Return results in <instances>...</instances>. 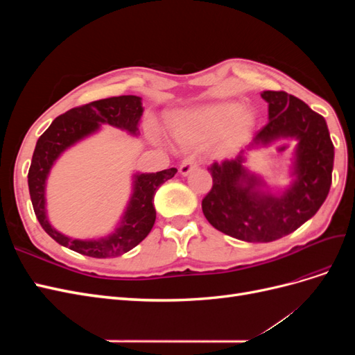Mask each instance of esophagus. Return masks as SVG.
I'll use <instances>...</instances> for the list:
<instances>
[{
    "label": "esophagus",
    "instance_id": "obj_1",
    "mask_svg": "<svg viewBox=\"0 0 355 355\" xmlns=\"http://www.w3.org/2000/svg\"><path fill=\"white\" fill-rule=\"evenodd\" d=\"M198 167V161L196 159V158H187V159H184L182 161V164H180V167H179V173L182 175V176H188L192 170L194 168H197Z\"/></svg>",
    "mask_w": 355,
    "mask_h": 355
}]
</instances>
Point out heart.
Instances as JSON below:
<instances>
[{"mask_svg": "<svg viewBox=\"0 0 355 355\" xmlns=\"http://www.w3.org/2000/svg\"><path fill=\"white\" fill-rule=\"evenodd\" d=\"M256 121L252 110L232 102H214L180 112L173 128L180 142L200 145L214 139L219 151L240 145Z\"/></svg>", "mask_w": 355, "mask_h": 355, "instance_id": "1", "label": "heart"}]
</instances>
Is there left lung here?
<instances>
[{"mask_svg": "<svg viewBox=\"0 0 355 355\" xmlns=\"http://www.w3.org/2000/svg\"><path fill=\"white\" fill-rule=\"evenodd\" d=\"M261 96L270 121L234 159L209 167L213 187L201 202L210 225L249 243L278 240L313 218L327 198L335 158L323 116L286 92L266 90ZM286 137L297 141L294 179L287 189L275 191L245 167V155Z\"/></svg>", "mask_w": 355, "mask_h": 355, "instance_id": "left-lung-1", "label": "left lung"}]
</instances>
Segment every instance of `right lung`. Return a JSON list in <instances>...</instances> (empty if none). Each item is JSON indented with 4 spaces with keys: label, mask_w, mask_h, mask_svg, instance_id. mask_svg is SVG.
Returning a JSON list of instances; mask_svg holds the SVG:
<instances>
[{
    "label": "right lung",
    "mask_w": 355,
    "mask_h": 355,
    "mask_svg": "<svg viewBox=\"0 0 355 355\" xmlns=\"http://www.w3.org/2000/svg\"><path fill=\"white\" fill-rule=\"evenodd\" d=\"M142 114V98L139 96L128 94L101 99L59 115L40 136L28 173L29 194L42 230L60 245L84 256L103 259V257H115L127 253L151 232L157 214L153 204L154 196L166 180L176 175L178 168L175 167L157 171V173H139V171L135 173L132 196L123 216L116 223L115 230L105 237L90 240L68 237L50 223L46 209L47 178L53 164L67 149L99 132L102 124H108L128 135L137 136Z\"/></svg>",
    "instance_id": "add662e5"
}]
</instances>
